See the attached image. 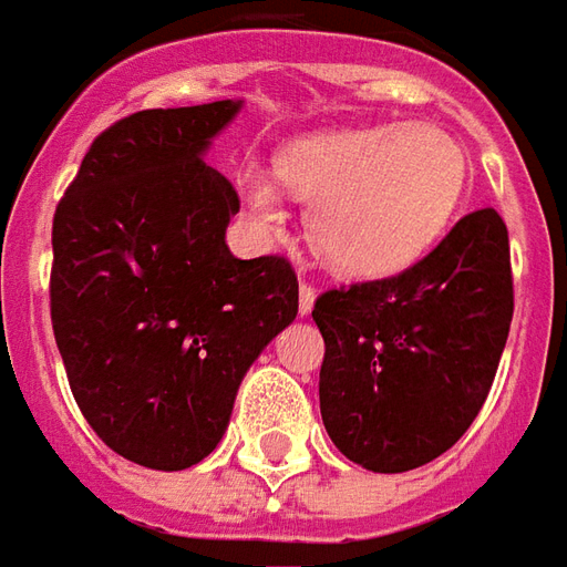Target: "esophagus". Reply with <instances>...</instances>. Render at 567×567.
<instances>
[{
	"label": "esophagus",
	"instance_id": "34e87169",
	"mask_svg": "<svg viewBox=\"0 0 567 567\" xmlns=\"http://www.w3.org/2000/svg\"><path fill=\"white\" fill-rule=\"evenodd\" d=\"M315 299H317V290L311 284H299V315H311V308H315Z\"/></svg>",
	"mask_w": 567,
	"mask_h": 567
}]
</instances>
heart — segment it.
I'll list each match as a JSON object with an SVG mask.
<instances>
[{"label": "heart", "mask_w": 567, "mask_h": 567, "mask_svg": "<svg viewBox=\"0 0 567 567\" xmlns=\"http://www.w3.org/2000/svg\"><path fill=\"white\" fill-rule=\"evenodd\" d=\"M275 179L308 200L305 231L317 259L351 280H375L419 262L440 240L470 179L461 140L427 122L372 124L287 146ZM271 176L247 171L240 198L250 226L271 238L287 223Z\"/></svg>", "instance_id": "b5f03b06"}]
</instances>
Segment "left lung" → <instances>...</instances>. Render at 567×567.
I'll return each mask as SVG.
<instances>
[{
    "mask_svg": "<svg viewBox=\"0 0 567 567\" xmlns=\"http://www.w3.org/2000/svg\"><path fill=\"white\" fill-rule=\"evenodd\" d=\"M327 354L320 415L341 455L405 473L464 436L492 391L513 320L504 219L467 213L400 275L315 302Z\"/></svg>",
    "mask_w": 567,
    "mask_h": 567,
    "instance_id": "left-lung-1",
    "label": "left lung"
}]
</instances>
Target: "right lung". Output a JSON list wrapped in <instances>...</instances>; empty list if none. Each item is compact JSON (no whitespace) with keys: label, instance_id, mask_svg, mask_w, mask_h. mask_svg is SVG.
<instances>
[{"label":"right lung","instance_id":"add662e5","mask_svg":"<svg viewBox=\"0 0 567 567\" xmlns=\"http://www.w3.org/2000/svg\"><path fill=\"white\" fill-rule=\"evenodd\" d=\"M244 106L143 110L91 143L51 228V323L112 452L186 470L219 445L252 360L299 315L284 256L235 259V186L204 162Z\"/></svg>","mask_w":567,"mask_h":567}]
</instances>
